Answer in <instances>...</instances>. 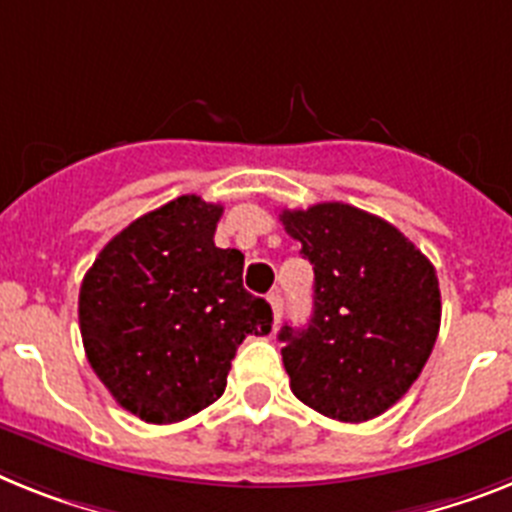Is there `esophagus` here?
I'll return each mask as SVG.
<instances>
[{"mask_svg":"<svg viewBox=\"0 0 512 512\" xmlns=\"http://www.w3.org/2000/svg\"><path fill=\"white\" fill-rule=\"evenodd\" d=\"M268 302H270V309H273V320H281V312H283V296L281 291H270L268 294Z\"/></svg>","mask_w":512,"mask_h":512,"instance_id":"1","label":"esophagus"}]
</instances>
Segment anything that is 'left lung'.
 Segmentation results:
<instances>
[{
	"label": "left lung",
	"instance_id": "8db88e82",
	"mask_svg": "<svg viewBox=\"0 0 512 512\" xmlns=\"http://www.w3.org/2000/svg\"><path fill=\"white\" fill-rule=\"evenodd\" d=\"M315 270L307 328L283 325V367L309 409L338 422L385 414L422 375L440 330L435 265L393 223L346 203L283 210Z\"/></svg>",
	"mask_w": 512,
	"mask_h": 512
}]
</instances>
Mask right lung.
<instances>
[{
    "mask_svg": "<svg viewBox=\"0 0 512 512\" xmlns=\"http://www.w3.org/2000/svg\"><path fill=\"white\" fill-rule=\"evenodd\" d=\"M221 205L182 195L119 231L80 286L85 356L114 401L174 424L226 390L247 336H268L270 304L242 286L244 255L213 242Z\"/></svg>",
    "mask_w": 512,
    "mask_h": 512,
    "instance_id": "add662e5",
    "label": "right lung"
}]
</instances>
